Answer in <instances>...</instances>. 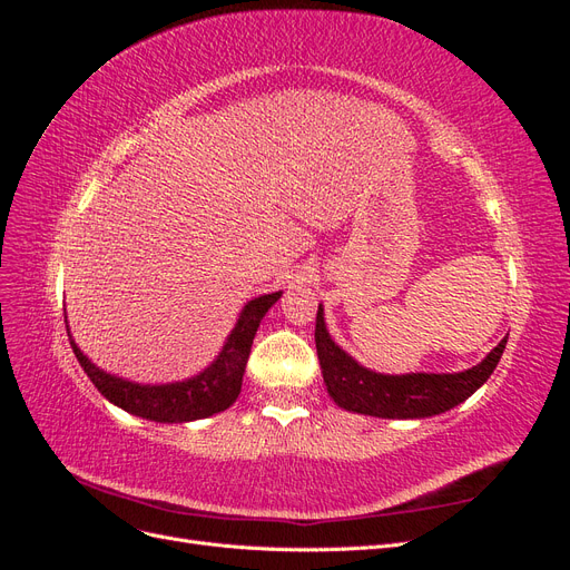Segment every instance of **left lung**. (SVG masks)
Listing matches in <instances>:
<instances>
[{
    "instance_id": "1",
    "label": "left lung",
    "mask_w": 570,
    "mask_h": 570,
    "mask_svg": "<svg viewBox=\"0 0 570 570\" xmlns=\"http://www.w3.org/2000/svg\"><path fill=\"white\" fill-rule=\"evenodd\" d=\"M504 350L507 337L480 364L459 373H375L335 344L325 327L323 304L316 314V352L327 394L340 409L375 419H428L459 406L488 383Z\"/></svg>"
}]
</instances>
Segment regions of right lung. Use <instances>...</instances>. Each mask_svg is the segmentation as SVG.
I'll return each mask as SVG.
<instances>
[{
  "label": "right lung",
  "instance_id": "add662e5",
  "mask_svg": "<svg viewBox=\"0 0 570 570\" xmlns=\"http://www.w3.org/2000/svg\"><path fill=\"white\" fill-rule=\"evenodd\" d=\"M281 297L283 292H271V295H262L247 302L218 356L204 371L178 383L145 385L128 381V377H118L92 364L88 354L80 352L71 335H68V340H71L73 354L80 361L82 371L88 373L92 385L105 394L111 404L147 421L189 423L209 419L214 413L226 411L228 406L235 404L239 390H243V375L247 368V358L252 352L254 335L258 331V323H262L268 308Z\"/></svg>",
  "mask_w": 570,
  "mask_h": 570
}]
</instances>
